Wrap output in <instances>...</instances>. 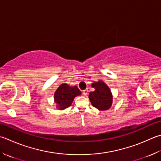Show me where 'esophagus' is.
Wrapping results in <instances>:
<instances>
[{
	"mask_svg": "<svg viewBox=\"0 0 161 161\" xmlns=\"http://www.w3.org/2000/svg\"><path fill=\"white\" fill-rule=\"evenodd\" d=\"M88 92H89V90H88V89H85V90H84L83 91H82V93H83V94H84V96H86L87 94H88Z\"/></svg>",
	"mask_w": 161,
	"mask_h": 161,
	"instance_id": "1",
	"label": "esophagus"
}]
</instances>
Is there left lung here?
Returning a JSON list of instances; mask_svg holds the SVG:
<instances>
[{
  "label": "left lung",
  "instance_id": "8db88e82",
  "mask_svg": "<svg viewBox=\"0 0 161 161\" xmlns=\"http://www.w3.org/2000/svg\"><path fill=\"white\" fill-rule=\"evenodd\" d=\"M95 89L89 93V98L94 108L99 110H108L112 105V94L109 88L102 80L91 84Z\"/></svg>",
  "mask_w": 161,
  "mask_h": 161
}]
</instances>
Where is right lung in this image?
<instances>
[{
  "label": "right lung",
  "mask_w": 161,
  "mask_h": 161,
  "mask_svg": "<svg viewBox=\"0 0 161 161\" xmlns=\"http://www.w3.org/2000/svg\"><path fill=\"white\" fill-rule=\"evenodd\" d=\"M81 91L76 86H70L67 84H62L55 91L54 102L56 108L64 110L71 105L74 98L81 95Z\"/></svg>",
  "instance_id": "1"
}]
</instances>
